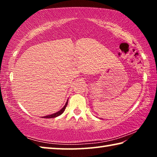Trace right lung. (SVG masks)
<instances>
[{
	"mask_svg": "<svg viewBox=\"0 0 157 157\" xmlns=\"http://www.w3.org/2000/svg\"><path fill=\"white\" fill-rule=\"evenodd\" d=\"M68 100L66 101L65 105L63 106V107L62 109H60L59 111H57V112L55 113L50 114V115H48V116H44V117H42V118H55V117H57V116H60L61 114H62V113L63 112V111H64L65 109H66V106H67V105H68Z\"/></svg>",
	"mask_w": 157,
	"mask_h": 157,
	"instance_id": "1",
	"label": "right lung"
}]
</instances>
